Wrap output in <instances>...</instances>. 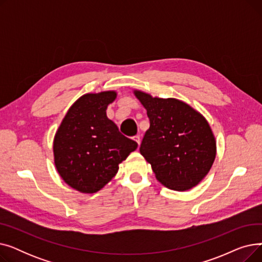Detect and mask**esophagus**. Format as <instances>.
Segmentation results:
<instances>
[{"label": "esophagus", "mask_w": 262, "mask_h": 262, "mask_svg": "<svg viewBox=\"0 0 262 262\" xmlns=\"http://www.w3.org/2000/svg\"><path fill=\"white\" fill-rule=\"evenodd\" d=\"M134 140L138 144V146H140V137L139 136H135L134 137Z\"/></svg>", "instance_id": "esophagus-1"}]
</instances>
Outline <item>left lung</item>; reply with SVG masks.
Listing matches in <instances>:
<instances>
[{
  "mask_svg": "<svg viewBox=\"0 0 262 262\" xmlns=\"http://www.w3.org/2000/svg\"><path fill=\"white\" fill-rule=\"evenodd\" d=\"M133 93L149 119L140 153L156 180L174 191H187L199 185L216 155L215 137L208 121L181 100L152 96L138 89Z\"/></svg>",
  "mask_w": 262,
  "mask_h": 262,
  "instance_id": "1",
  "label": "left lung"
}]
</instances>
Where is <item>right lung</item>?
I'll return each mask as SVG.
<instances>
[{"instance_id":"right-lung-1","label":"right lung","mask_w":262,"mask_h":262,"mask_svg":"<svg viewBox=\"0 0 262 262\" xmlns=\"http://www.w3.org/2000/svg\"><path fill=\"white\" fill-rule=\"evenodd\" d=\"M117 91L86 93L69 108L54 136V163L63 182L81 193H95L116 176L119 164L136 150L107 118Z\"/></svg>"}]
</instances>
